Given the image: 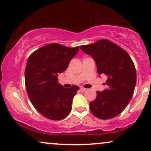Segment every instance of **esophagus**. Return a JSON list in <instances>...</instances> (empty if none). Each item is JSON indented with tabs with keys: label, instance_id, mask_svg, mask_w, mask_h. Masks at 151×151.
Segmentation results:
<instances>
[{
	"label": "esophagus",
	"instance_id": "obj_1",
	"mask_svg": "<svg viewBox=\"0 0 151 151\" xmlns=\"http://www.w3.org/2000/svg\"><path fill=\"white\" fill-rule=\"evenodd\" d=\"M80 90L81 91H86V89H85V88H84V87H80Z\"/></svg>",
	"mask_w": 151,
	"mask_h": 151
}]
</instances>
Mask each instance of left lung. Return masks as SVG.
Wrapping results in <instances>:
<instances>
[{
	"instance_id": "obj_1",
	"label": "left lung",
	"mask_w": 151,
	"mask_h": 151,
	"mask_svg": "<svg viewBox=\"0 0 151 151\" xmlns=\"http://www.w3.org/2000/svg\"><path fill=\"white\" fill-rule=\"evenodd\" d=\"M93 59L99 74L107 76L109 87L96 91L89 103L91 112L101 119H109L121 114L129 103L136 84V72L131 57L124 49L108 40L79 47Z\"/></svg>"
}]
</instances>
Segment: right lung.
Here are the masks:
<instances>
[{
  "label": "right lung",
  "mask_w": 151,
  "mask_h": 151,
  "mask_svg": "<svg viewBox=\"0 0 151 151\" xmlns=\"http://www.w3.org/2000/svg\"><path fill=\"white\" fill-rule=\"evenodd\" d=\"M79 47H67L52 43L35 51L29 57L25 70V87L36 110L51 120H61L69 115L78 86L65 88L58 76L67 70Z\"/></svg>",
  "instance_id": "obj_1"
}]
</instances>
